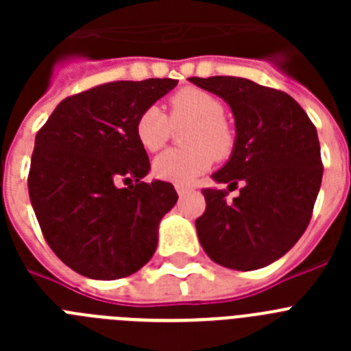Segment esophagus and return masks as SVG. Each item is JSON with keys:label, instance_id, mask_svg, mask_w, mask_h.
<instances>
[{"label": "esophagus", "instance_id": "1", "mask_svg": "<svg viewBox=\"0 0 351 351\" xmlns=\"http://www.w3.org/2000/svg\"><path fill=\"white\" fill-rule=\"evenodd\" d=\"M176 191H178L179 197H184L186 193H190L191 188H188V186H184V184H176Z\"/></svg>", "mask_w": 351, "mask_h": 351}]
</instances>
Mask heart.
Here are the masks:
<instances>
[{
    "mask_svg": "<svg viewBox=\"0 0 351 351\" xmlns=\"http://www.w3.org/2000/svg\"><path fill=\"white\" fill-rule=\"evenodd\" d=\"M170 117L158 105L144 108L135 123V135L145 151H158L170 138L172 123L178 126L193 125L186 138L190 149H170L153 161L156 178L176 184H190L209 170L214 156L230 154L234 133L223 119L221 101L204 89H181L170 98Z\"/></svg>",
    "mask_w": 351,
    "mask_h": 351,
    "instance_id": "obj_1",
    "label": "heart"
}]
</instances>
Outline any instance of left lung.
I'll use <instances>...</instances> for the list:
<instances>
[{"label": "left lung", "mask_w": 351, "mask_h": 351, "mask_svg": "<svg viewBox=\"0 0 351 351\" xmlns=\"http://www.w3.org/2000/svg\"><path fill=\"white\" fill-rule=\"evenodd\" d=\"M219 96L235 119V142L210 176L226 190L204 188L206 213L195 221L209 258L234 271H255L288 253L308 228L320 191V142L308 114L287 93L241 77H191ZM243 188L232 203L228 191Z\"/></svg>", "instance_id": "8db88e82"}]
</instances>
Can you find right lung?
Returning <instances> with one entry per match:
<instances>
[{
    "label": "right lung",
    "instance_id": "obj_1",
    "mask_svg": "<svg viewBox=\"0 0 351 351\" xmlns=\"http://www.w3.org/2000/svg\"><path fill=\"white\" fill-rule=\"evenodd\" d=\"M176 86L173 79L101 84L64 98L36 133L31 206L51 250L86 278L119 280L153 258L178 193L170 182L142 181L151 165L135 123ZM121 180L136 184L121 189Z\"/></svg>",
    "mask_w": 351,
    "mask_h": 351
}]
</instances>
